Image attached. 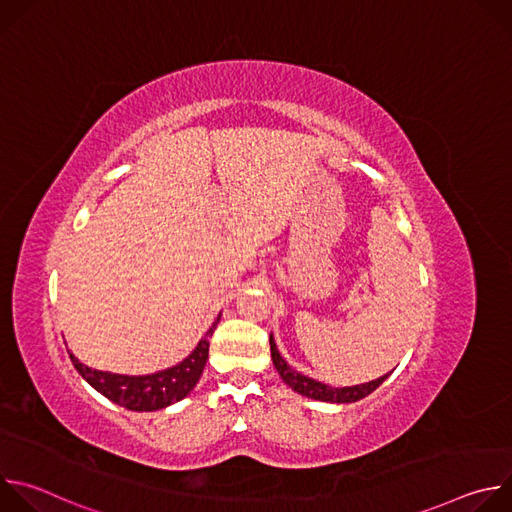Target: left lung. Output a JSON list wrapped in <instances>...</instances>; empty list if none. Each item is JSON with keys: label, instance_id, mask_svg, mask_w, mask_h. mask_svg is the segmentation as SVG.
<instances>
[{"label": "left lung", "instance_id": "8db88e82", "mask_svg": "<svg viewBox=\"0 0 512 512\" xmlns=\"http://www.w3.org/2000/svg\"><path fill=\"white\" fill-rule=\"evenodd\" d=\"M269 346H271V358H273V364L277 373L281 375V379L294 389L298 391L300 395H306L310 399H318V401H328V403H352V401H358L362 397L371 395L385 379H377V381H369V383H362V385H354V387H330V385H324L320 381H314L298 371H294L291 367H287V362L281 358L275 342H273V336H269Z\"/></svg>", "mask_w": 512, "mask_h": 512}]
</instances>
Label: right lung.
I'll return each mask as SVG.
<instances>
[{
    "label": "right lung",
    "instance_id": "add662e5",
    "mask_svg": "<svg viewBox=\"0 0 512 512\" xmlns=\"http://www.w3.org/2000/svg\"><path fill=\"white\" fill-rule=\"evenodd\" d=\"M218 316L206 336L198 342V346L192 350L188 358H184L180 364L172 369L145 375V377H127V375H113L89 369L75 354H70L72 364L79 371V375L95 387L101 395H105L109 401L131 409V411H156L164 409L180 399H184L198 383L204 364L208 358V336L214 332Z\"/></svg>",
    "mask_w": 512,
    "mask_h": 512
}]
</instances>
